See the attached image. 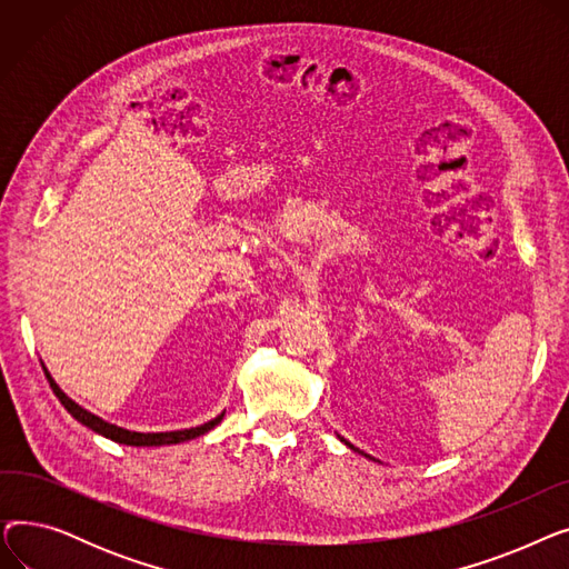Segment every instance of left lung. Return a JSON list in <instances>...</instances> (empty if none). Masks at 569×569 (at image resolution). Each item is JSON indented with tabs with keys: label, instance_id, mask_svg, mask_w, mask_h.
Wrapping results in <instances>:
<instances>
[{
	"label": "left lung",
	"instance_id": "1",
	"mask_svg": "<svg viewBox=\"0 0 569 569\" xmlns=\"http://www.w3.org/2000/svg\"><path fill=\"white\" fill-rule=\"evenodd\" d=\"M341 442H346V445H348V447H350V450H355V452H360V450H357V447H355V445H350V442H348V440H343V438H341ZM365 457H367V455H365Z\"/></svg>",
	"mask_w": 569,
	"mask_h": 569
}]
</instances>
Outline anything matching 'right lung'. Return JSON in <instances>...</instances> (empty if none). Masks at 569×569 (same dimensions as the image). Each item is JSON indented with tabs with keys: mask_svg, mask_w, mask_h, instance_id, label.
<instances>
[{
	"mask_svg": "<svg viewBox=\"0 0 569 569\" xmlns=\"http://www.w3.org/2000/svg\"><path fill=\"white\" fill-rule=\"evenodd\" d=\"M41 367H43V371H46V378H48V382H50V387H52L54 397H57L59 401H62V406H64V408L76 417V420H78L80 425H84L87 429H92L94 433L106 436V438H110V440H114V442L133 445V447L177 445V442H184V440H191V438H198V436L207 433L209 429H214V427L223 420V412H221V415H217V417H214V420H209V422H204V425H200V427H193V429H182V431H161V433H140V431H129V429H122V427H117V425L106 422L103 417H99V415H94V412H89L87 408H82L80 403H76L71 397H67V395H64L62 387H59V385L54 382V378L50 376V371L46 369V365H43V362H41Z\"/></svg>",
	"mask_w": 569,
	"mask_h": 569,
	"instance_id": "add662e5",
	"label": "right lung"
}]
</instances>
